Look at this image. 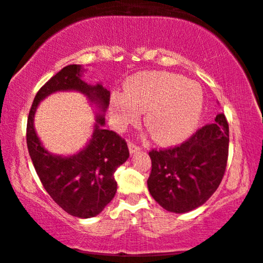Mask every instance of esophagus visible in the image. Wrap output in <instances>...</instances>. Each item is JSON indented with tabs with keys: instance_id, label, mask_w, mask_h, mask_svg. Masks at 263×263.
Here are the masks:
<instances>
[{
	"instance_id": "1",
	"label": "esophagus",
	"mask_w": 263,
	"mask_h": 263,
	"mask_svg": "<svg viewBox=\"0 0 263 263\" xmlns=\"http://www.w3.org/2000/svg\"><path fill=\"white\" fill-rule=\"evenodd\" d=\"M128 149H129V152H131V153H136V152H138L141 149V147H140V145L135 144L134 142H128Z\"/></svg>"
}]
</instances>
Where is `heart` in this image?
Instances as JSON below:
<instances>
[{
    "label": "heart",
    "mask_w": 263,
    "mask_h": 263,
    "mask_svg": "<svg viewBox=\"0 0 263 263\" xmlns=\"http://www.w3.org/2000/svg\"><path fill=\"white\" fill-rule=\"evenodd\" d=\"M203 107L200 84L169 72H142L132 76L125 94L115 93L110 99V115L116 128L140 121L160 144H173L192 134Z\"/></svg>",
    "instance_id": "1"
}]
</instances>
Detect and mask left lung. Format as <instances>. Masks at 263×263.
<instances>
[{"label": "left lung", "instance_id": "obj_1", "mask_svg": "<svg viewBox=\"0 0 263 263\" xmlns=\"http://www.w3.org/2000/svg\"><path fill=\"white\" fill-rule=\"evenodd\" d=\"M229 154L224 114L198 128L181 144L149 151L148 190L166 211L185 213L204 203L222 182Z\"/></svg>", "mask_w": 263, "mask_h": 263}]
</instances>
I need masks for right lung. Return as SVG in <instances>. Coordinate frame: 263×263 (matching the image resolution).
I'll return each instance as SVG.
<instances>
[{
    "mask_svg": "<svg viewBox=\"0 0 263 263\" xmlns=\"http://www.w3.org/2000/svg\"><path fill=\"white\" fill-rule=\"evenodd\" d=\"M80 90L103 110L109 105L110 91L103 85H88L81 80V66L63 67L40 88L34 98L27 122V145L31 162L50 197L68 214L90 218L99 214L116 194V169L127 160L128 147L121 136L101 128L103 115L97 119L91 140L73 157L62 158L44 149L34 129L33 120L41 99L58 90Z\"/></svg>",
    "mask_w": 263,
    "mask_h": 263,
    "instance_id": "obj_1",
    "label": "right lung"
}]
</instances>
